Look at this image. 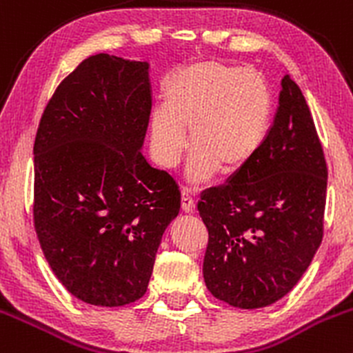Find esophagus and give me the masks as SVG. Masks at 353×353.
Segmentation results:
<instances>
[{"instance_id":"obj_1","label":"esophagus","mask_w":353,"mask_h":353,"mask_svg":"<svg viewBox=\"0 0 353 353\" xmlns=\"http://www.w3.org/2000/svg\"><path fill=\"white\" fill-rule=\"evenodd\" d=\"M181 206H183L184 213H192V210H194V199H192L191 189L183 188V191H181Z\"/></svg>"}]
</instances>
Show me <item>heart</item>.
<instances>
[{
  "mask_svg": "<svg viewBox=\"0 0 353 353\" xmlns=\"http://www.w3.org/2000/svg\"><path fill=\"white\" fill-rule=\"evenodd\" d=\"M272 118V94L264 76L220 62H198L169 81L164 110L150 117V148L162 167H174L188 148L189 177L206 181L216 169L233 172L264 145Z\"/></svg>",
  "mask_w": 353,
  "mask_h": 353,
  "instance_id": "1",
  "label": "heart"
}]
</instances>
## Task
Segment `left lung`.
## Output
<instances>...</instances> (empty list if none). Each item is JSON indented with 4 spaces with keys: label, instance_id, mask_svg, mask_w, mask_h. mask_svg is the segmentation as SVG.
Listing matches in <instances>:
<instances>
[{
    "label": "left lung",
    "instance_id": "8db88e82",
    "mask_svg": "<svg viewBox=\"0 0 353 353\" xmlns=\"http://www.w3.org/2000/svg\"><path fill=\"white\" fill-rule=\"evenodd\" d=\"M259 154L198 203L208 228L206 288L230 306L279 301L323 239L328 169L313 117L289 76Z\"/></svg>",
    "mask_w": 353,
    "mask_h": 353
}]
</instances>
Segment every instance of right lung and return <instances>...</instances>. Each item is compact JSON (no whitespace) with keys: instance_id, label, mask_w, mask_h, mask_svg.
<instances>
[{"instance_id":"obj_1","label":"right lung","mask_w":353,"mask_h":353,"mask_svg":"<svg viewBox=\"0 0 353 353\" xmlns=\"http://www.w3.org/2000/svg\"><path fill=\"white\" fill-rule=\"evenodd\" d=\"M148 64L84 59L47 103L33 143V223L57 279L94 306L142 298L155 254L179 214L174 177L142 155Z\"/></svg>"}]
</instances>
